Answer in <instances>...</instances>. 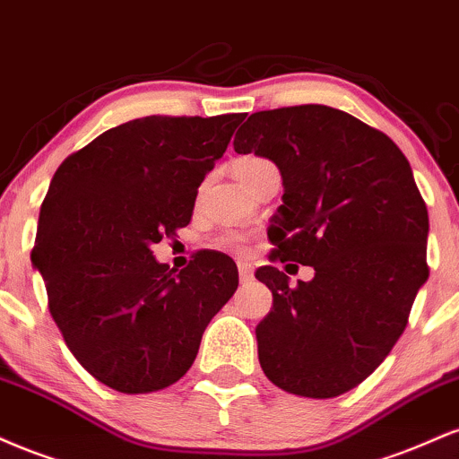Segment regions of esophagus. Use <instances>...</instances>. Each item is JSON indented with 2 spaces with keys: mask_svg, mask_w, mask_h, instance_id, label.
Instances as JSON below:
<instances>
[{
  "mask_svg": "<svg viewBox=\"0 0 459 459\" xmlns=\"http://www.w3.org/2000/svg\"><path fill=\"white\" fill-rule=\"evenodd\" d=\"M238 273H240V283L253 281V266L249 262H238Z\"/></svg>",
  "mask_w": 459,
  "mask_h": 459,
  "instance_id": "esophagus-1",
  "label": "esophagus"
}]
</instances>
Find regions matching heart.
<instances>
[{
    "instance_id": "obj_1",
    "label": "heart",
    "mask_w": 459,
    "mask_h": 459,
    "mask_svg": "<svg viewBox=\"0 0 459 459\" xmlns=\"http://www.w3.org/2000/svg\"><path fill=\"white\" fill-rule=\"evenodd\" d=\"M266 165H271L268 160L260 159V156H240V159L234 160V165H231V169H234V176L238 178V182H247L253 174H257V171L264 169ZM221 245L228 247V249H242V247L247 245V238L242 234H228L223 240H221Z\"/></svg>"
}]
</instances>
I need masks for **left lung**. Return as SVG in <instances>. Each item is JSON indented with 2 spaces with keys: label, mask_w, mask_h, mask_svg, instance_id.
<instances>
[{
  "label": "left lung",
  "mask_w": 459,
  "mask_h": 459,
  "mask_svg": "<svg viewBox=\"0 0 459 459\" xmlns=\"http://www.w3.org/2000/svg\"><path fill=\"white\" fill-rule=\"evenodd\" d=\"M234 150L277 165L274 257L316 271L292 288L257 268L273 292L255 328L264 374L294 395H342L386 359L428 281L429 219L411 163L385 133L325 105L253 113Z\"/></svg>",
  "instance_id": "8db88e82"
}]
</instances>
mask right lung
<instances>
[{
  "instance_id": "right-lung-1",
  "label": "right lung",
  "mask_w": 459,
  "mask_h": 459,
  "mask_svg": "<svg viewBox=\"0 0 459 459\" xmlns=\"http://www.w3.org/2000/svg\"><path fill=\"white\" fill-rule=\"evenodd\" d=\"M242 120V113L139 117L57 167L31 264L70 352L102 385L120 393L174 385L238 288L225 253H197L176 273L152 245L188 225L199 185Z\"/></svg>"
}]
</instances>
